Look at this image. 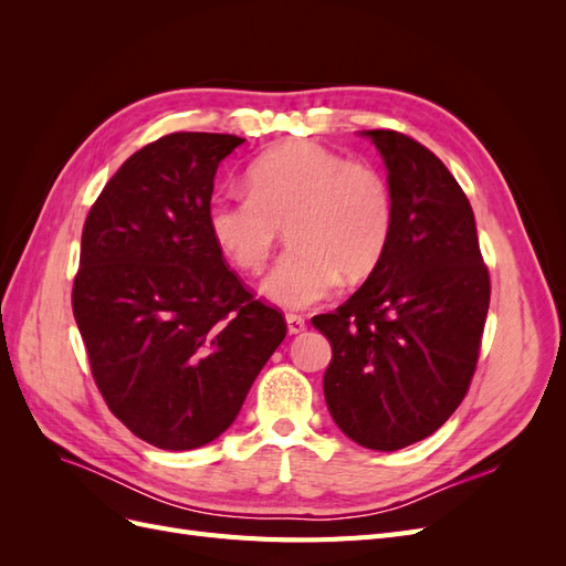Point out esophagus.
Masks as SVG:
<instances>
[{"mask_svg":"<svg viewBox=\"0 0 566 566\" xmlns=\"http://www.w3.org/2000/svg\"><path fill=\"white\" fill-rule=\"evenodd\" d=\"M285 321H287V333L290 335H300V333L306 331V321L300 314H287Z\"/></svg>","mask_w":566,"mask_h":566,"instance_id":"esophagus-1","label":"esophagus"}]
</instances>
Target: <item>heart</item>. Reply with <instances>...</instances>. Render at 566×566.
Here are the masks:
<instances>
[{
  "label": "heart",
  "instance_id": "heart-1",
  "mask_svg": "<svg viewBox=\"0 0 566 566\" xmlns=\"http://www.w3.org/2000/svg\"><path fill=\"white\" fill-rule=\"evenodd\" d=\"M248 193H217L208 227L241 271H262L279 243L290 248L262 283L276 304L302 310L328 297L339 276L361 281L378 269L394 231L387 177L316 142H287L245 169Z\"/></svg>",
  "mask_w": 566,
  "mask_h": 566
}]
</instances>
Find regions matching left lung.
<instances>
[{
  "instance_id": "obj_1",
  "label": "left lung",
  "mask_w": 566,
  "mask_h": 566,
  "mask_svg": "<svg viewBox=\"0 0 566 566\" xmlns=\"http://www.w3.org/2000/svg\"><path fill=\"white\" fill-rule=\"evenodd\" d=\"M366 136L389 172L391 241L368 281L312 323L333 347L323 394L335 424L358 447L399 451L465 399L491 279L472 205L447 165L401 132Z\"/></svg>"
}]
</instances>
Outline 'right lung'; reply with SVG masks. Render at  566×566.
Here are the masks:
<instances>
[{"label":"right lung","instance_id":"right-lung-1","mask_svg":"<svg viewBox=\"0 0 566 566\" xmlns=\"http://www.w3.org/2000/svg\"><path fill=\"white\" fill-rule=\"evenodd\" d=\"M245 139L175 132L136 150L82 229L73 314L111 413L165 451L229 430L287 333L208 227L219 163Z\"/></svg>","mask_w":566,"mask_h":566}]
</instances>
